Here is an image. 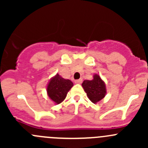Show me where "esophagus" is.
<instances>
[{"mask_svg": "<svg viewBox=\"0 0 148 148\" xmlns=\"http://www.w3.org/2000/svg\"><path fill=\"white\" fill-rule=\"evenodd\" d=\"M76 84H81L82 82V79H77L75 80V82H74Z\"/></svg>", "mask_w": 148, "mask_h": 148, "instance_id": "1", "label": "esophagus"}]
</instances>
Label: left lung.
<instances>
[{"instance_id":"1","label":"left lung","mask_w":148,"mask_h":148,"mask_svg":"<svg viewBox=\"0 0 148 148\" xmlns=\"http://www.w3.org/2000/svg\"><path fill=\"white\" fill-rule=\"evenodd\" d=\"M82 86L89 100L94 104L102 100L107 93L105 83L99 74H94L92 80H84Z\"/></svg>"}]
</instances>
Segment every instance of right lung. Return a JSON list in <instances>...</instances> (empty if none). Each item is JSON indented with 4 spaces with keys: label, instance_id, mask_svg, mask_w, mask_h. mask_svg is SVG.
I'll list each match as a JSON object with an SVG mask.
<instances>
[{
    "label": "right lung",
    "instance_id": "1",
    "mask_svg": "<svg viewBox=\"0 0 148 148\" xmlns=\"http://www.w3.org/2000/svg\"><path fill=\"white\" fill-rule=\"evenodd\" d=\"M73 86L74 84L71 80L65 79L56 74L48 83L47 95L55 104H59L64 100L67 93Z\"/></svg>",
    "mask_w": 148,
    "mask_h": 148
}]
</instances>
